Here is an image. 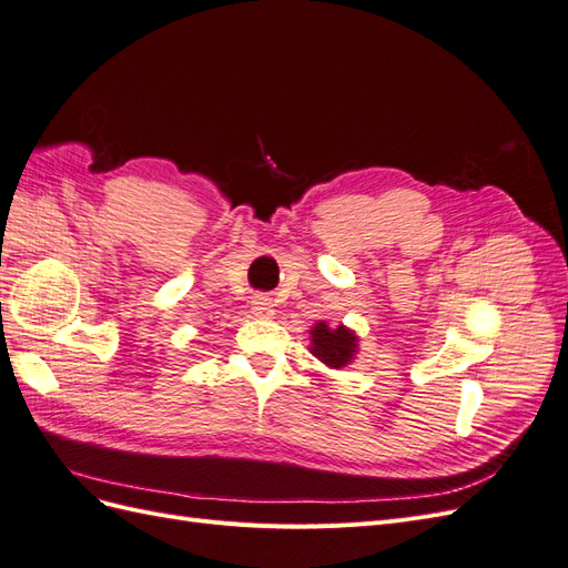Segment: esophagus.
I'll use <instances>...</instances> for the list:
<instances>
[{
    "label": "esophagus",
    "mask_w": 568,
    "mask_h": 568,
    "mask_svg": "<svg viewBox=\"0 0 568 568\" xmlns=\"http://www.w3.org/2000/svg\"><path fill=\"white\" fill-rule=\"evenodd\" d=\"M251 313H253L255 317H272V315H274V303H272V298L265 296V294H255V296L251 298Z\"/></svg>",
    "instance_id": "1"
}]
</instances>
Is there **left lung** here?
Listing matches in <instances>:
<instances>
[{
  "instance_id": "8db88e82",
  "label": "left lung",
  "mask_w": 568,
  "mask_h": 568,
  "mask_svg": "<svg viewBox=\"0 0 568 568\" xmlns=\"http://www.w3.org/2000/svg\"><path fill=\"white\" fill-rule=\"evenodd\" d=\"M313 334V355L320 357L324 365L329 367H343L353 359V353L357 348V336L346 329V326H336L329 329L324 322H317Z\"/></svg>"
}]
</instances>
